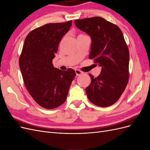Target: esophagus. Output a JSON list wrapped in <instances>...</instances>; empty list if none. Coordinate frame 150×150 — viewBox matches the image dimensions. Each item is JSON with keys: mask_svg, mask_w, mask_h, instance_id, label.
<instances>
[{"mask_svg": "<svg viewBox=\"0 0 150 150\" xmlns=\"http://www.w3.org/2000/svg\"><path fill=\"white\" fill-rule=\"evenodd\" d=\"M75 72H76V76H80L81 74H83V72L78 70V69H76L75 70Z\"/></svg>", "mask_w": 150, "mask_h": 150, "instance_id": "obj_1", "label": "esophagus"}]
</instances>
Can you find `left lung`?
<instances>
[{"instance_id": "1", "label": "left lung", "mask_w": 150, "mask_h": 150, "mask_svg": "<svg viewBox=\"0 0 150 150\" xmlns=\"http://www.w3.org/2000/svg\"><path fill=\"white\" fill-rule=\"evenodd\" d=\"M76 26L91 39L90 59L101 67L97 78L89 74L91 82L86 88L89 100L101 107L118 100L129 79V54L123 34L117 25L102 17L75 20Z\"/></svg>"}]
</instances>
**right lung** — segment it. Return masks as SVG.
<instances>
[{"instance_id": "1", "label": "right lung", "mask_w": 150, "mask_h": 150, "mask_svg": "<svg viewBox=\"0 0 150 150\" xmlns=\"http://www.w3.org/2000/svg\"><path fill=\"white\" fill-rule=\"evenodd\" d=\"M72 21L51 23L32 30L27 35L19 58V67L27 89L34 101L46 109H54L66 100L76 73L54 67L52 59L60 40Z\"/></svg>"}]
</instances>
